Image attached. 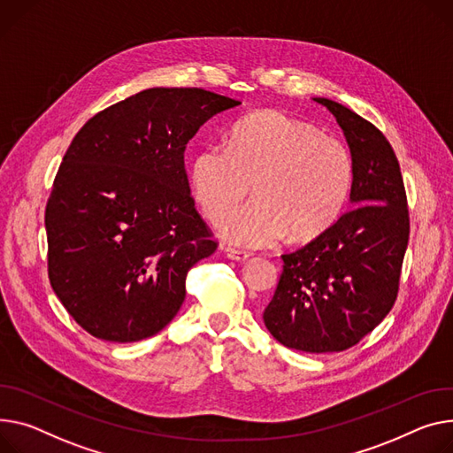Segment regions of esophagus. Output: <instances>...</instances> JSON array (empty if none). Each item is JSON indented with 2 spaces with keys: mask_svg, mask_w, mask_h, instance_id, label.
<instances>
[{
  "mask_svg": "<svg viewBox=\"0 0 453 453\" xmlns=\"http://www.w3.org/2000/svg\"><path fill=\"white\" fill-rule=\"evenodd\" d=\"M224 253H226V257L231 258V260H246V258L251 257L250 251L238 250V248H233V246H226V248H224Z\"/></svg>",
  "mask_w": 453,
  "mask_h": 453,
  "instance_id": "1",
  "label": "esophagus"
}]
</instances>
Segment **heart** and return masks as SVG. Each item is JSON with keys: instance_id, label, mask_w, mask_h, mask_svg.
<instances>
[{"instance_id": "b5f03b06", "label": "heart", "mask_w": 453, "mask_h": 453, "mask_svg": "<svg viewBox=\"0 0 453 453\" xmlns=\"http://www.w3.org/2000/svg\"><path fill=\"white\" fill-rule=\"evenodd\" d=\"M353 184V160L335 136L275 109L255 111L231 127L227 145L200 149L191 188L205 217L219 224L254 188L257 200L222 231L236 244L306 242L334 226Z\"/></svg>"}]
</instances>
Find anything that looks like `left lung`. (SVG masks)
I'll return each instance as SVG.
<instances>
[{
    "label": "left lung",
    "instance_id": "8db88e82",
    "mask_svg": "<svg viewBox=\"0 0 453 453\" xmlns=\"http://www.w3.org/2000/svg\"><path fill=\"white\" fill-rule=\"evenodd\" d=\"M337 118L353 160V207L310 244L282 255L284 269L264 324L280 344L308 353L344 351L394 308L410 238L399 160L363 116L313 98Z\"/></svg>",
    "mask_w": 453,
    "mask_h": 453
}]
</instances>
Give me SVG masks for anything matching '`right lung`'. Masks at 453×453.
<instances>
[{
    "mask_svg": "<svg viewBox=\"0 0 453 453\" xmlns=\"http://www.w3.org/2000/svg\"><path fill=\"white\" fill-rule=\"evenodd\" d=\"M238 100L198 87H155L78 131L45 207L49 280L96 339L157 335L186 298L188 271L219 248L191 196L184 150Z\"/></svg>",
    "mask_w": 453,
    "mask_h": 453,
    "instance_id": "add662e5",
    "label": "right lung"
}]
</instances>
